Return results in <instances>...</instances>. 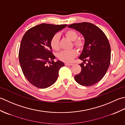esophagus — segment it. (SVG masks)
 I'll return each mask as SVG.
<instances>
[{
    "label": "esophagus",
    "instance_id": "obj_1",
    "mask_svg": "<svg viewBox=\"0 0 125 125\" xmlns=\"http://www.w3.org/2000/svg\"><path fill=\"white\" fill-rule=\"evenodd\" d=\"M65 65L66 66H72L73 65V63H68V62H66L65 63Z\"/></svg>",
    "mask_w": 125,
    "mask_h": 125
}]
</instances>
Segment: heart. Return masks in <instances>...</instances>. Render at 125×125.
Segmentation results:
<instances>
[{
	"mask_svg": "<svg viewBox=\"0 0 125 125\" xmlns=\"http://www.w3.org/2000/svg\"><path fill=\"white\" fill-rule=\"evenodd\" d=\"M65 35L72 41H74V45L78 49H81L83 46V42L81 39H77L78 38V33L74 30H69L66 31ZM51 46L54 50H58L59 48V36L56 34L53 35L50 42ZM77 51L71 50L63 51L58 54V58L61 60L65 62H70L77 55Z\"/></svg>",
	"mask_w": 125,
	"mask_h": 125,
	"instance_id": "obj_1",
	"label": "heart"
}]
</instances>
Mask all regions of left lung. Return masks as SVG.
I'll return each instance as SVG.
<instances>
[{
  "mask_svg": "<svg viewBox=\"0 0 125 125\" xmlns=\"http://www.w3.org/2000/svg\"><path fill=\"white\" fill-rule=\"evenodd\" d=\"M68 27L79 32L85 39L79 57L83 61L80 64L82 70L75 75V80L83 86L94 85L103 79L110 64L111 47L107 38L100 29L90 22L72 24ZM86 61L88 62L85 65Z\"/></svg>",
  "mask_w": 125,
  "mask_h": 125,
  "instance_id": "obj_1",
  "label": "left lung"
}]
</instances>
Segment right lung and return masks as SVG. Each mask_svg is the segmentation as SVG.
<instances>
[{"label": "right lung", "mask_w": 125, "mask_h": 125, "mask_svg": "<svg viewBox=\"0 0 125 125\" xmlns=\"http://www.w3.org/2000/svg\"><path fill=\"white\" fill-rule=\"evenodd\" d=\"M67 26L43 23L31 28L22 37L19 52L20 65L25 78L35 87L47 88L57 81L58 72L65 65L60 60L53 62L55 56L50 42L56 33Z\"/></svg>", "instance_id": "obj_1"}]
</instances>
